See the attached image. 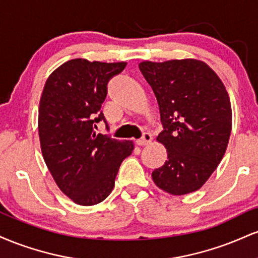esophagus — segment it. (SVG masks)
<instances>
[{
	"label": "esophagus",
	"instance_id": "34e87169",
	"mask_svg": "<svg viewBox=\"0 0 258 258\" xmlns=\"http://www.w3.org/2000/svg\"><path fill=\"white\" fill-rule=\"evenodd\" d=\"M153 141V136L150 132H144L143 136H142V138L137 139V144L139 146H146V144L150 143V142Z\"/></svg>",
	"mask_w": 258,
	"mask_h": 258
}]
</instances>
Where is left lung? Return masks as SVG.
Instances as JSON below:
<instances>
[{"mask_svg": "<svg viewBox=\"0 0 258 258\" xmlns=\"http://www.w3.org/2000/svg\"><path fill=\"white\" fill-rule=\"evenodd\" d=\"M159 103L164 130L158 141L167 161L153 171L154 183L172 195L198 190L226 153L232 106L214 70L197 59L139 64Z\"/></svg>", "mask_w": 258, "mask_h": 258, "instance_id": "1", "label": "left lung"}]
</instances>
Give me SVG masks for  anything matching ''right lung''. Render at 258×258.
I'll use <instances>...</instances> for the list:
<instances>
[{
  "instance_id": "obj_1",
  "label": "right lung",
  "mask_w": 258,
  "mask_h": 258,
  "mask_svg": "<svg viewBox=\"0 0 258 258\" xmlns=\"http://www.w3.org/2000/svg\"><path fill=\"white\" fill-rule=\"evenodd\" d=\"M126 63L73 59L47 79L38 108L42 155L60 190L74 203L91 206L111 193L121 162L131 155L132 141L96 133L104 121L102 104L108 82Z\"/></svg>"
}]
</instances>
